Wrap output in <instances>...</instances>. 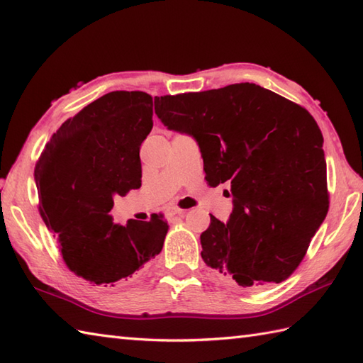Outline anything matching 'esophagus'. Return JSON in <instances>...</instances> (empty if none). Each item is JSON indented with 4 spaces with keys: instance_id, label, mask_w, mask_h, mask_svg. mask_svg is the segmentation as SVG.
Returning <instances> with one entry per match:
<instances>
[{
    "instance_id": "34e87169",
    "label": "esophagus",
    "mask_w": 363,
    "mask_h": 363,
    "mask_svg": "<svg viewBox=\"0 0 363 363\" xmlns=\"http://www.w3.org/2000/svg\"><path fill=\"white\" fill-rule=\"evenodd\" d=\"M184 213H186V211L184 209H179V207H176V206H173V207H169L168 209V215L169 217H184Z\"/></svg>"
}]
</instances>
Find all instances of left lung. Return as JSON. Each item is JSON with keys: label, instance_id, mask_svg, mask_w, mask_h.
<instances>
[{"label": "left lung", "instance_id": "8db88e82", "mask_svg": "<svg viewBox=\"0 0 363 363\" xmlns=\"http://www.w3.org/2000/svg\"><path fill=\"white\" fill-rule=\"evenodd\" d=\"M154 109L168 129L198 142L211 187L230 184L228 223L211 215L201 234L206 265L248 290L287 279L329 209L323 134L312 115L250 82L156 96Z\"/></svg>", "mask_w": 363, "mask_h": 363}]
</instances>
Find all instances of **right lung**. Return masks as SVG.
Instances as JSON below:
<instances>
[{"instance_id": "obj_1", "label": "right lung", "mask_w": 363, "mask_h": 363, "mask_svg": "<svg viewBox=\"0 0 363 363\" xmlns=\"http://www.w3.org/2000/svg\"><path fill=\"white\" fill-rule=\"evenodd\" d=\"M152 129V98L111 91L62 123L38 159V211L72 272L101 287L128 281L162 251L168 225H115L113 196L142 186L140 145Z\"/></svg>"}]
</instances>
